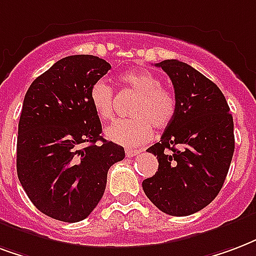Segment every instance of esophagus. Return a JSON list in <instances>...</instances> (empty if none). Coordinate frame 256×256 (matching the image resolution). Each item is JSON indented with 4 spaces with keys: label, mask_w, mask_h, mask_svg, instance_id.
<instances>
[{
    "label": "esophagus",
    "mask_w": 256,
    "mask_h": 256,
    "mask_svg": "<svg viewBox=\"0 0 256 256\" xmlns=\"http://www.w3.org/2000/svg\"><path fill=\"white\" fill-rule=\"evenodd\" d=\"M140 153H141V150H137V149H126V156L128 157H134Z\"/></svg>",
    "instance_id": "obj_1"
}]
</instances>
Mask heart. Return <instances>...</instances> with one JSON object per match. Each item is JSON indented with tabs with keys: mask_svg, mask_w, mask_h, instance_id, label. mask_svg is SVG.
Instances as JSON below:
<instances>
[{
	"mask_svg": "<svg viewBox=\"0 0 256 256\" xmlns=\"http://www.w3.org/2000/svg\"><path fill=\"white\" fill-rule=\"evenodd\" d=\"M124 88L137 94L130 115L119 119L106 128V136L124 146H138L146 142L156 130L166 128L176 112V98L171 90L162 86V80L149 72H128L120 76ZM92 108L102 120L114 116V90L106 81H96L90 90Z\"/></svg>",
	"mask_w": 256,
	"mask_h": 256,
	"instance_id": "obj_1",
	"label": "heart"
}]
</instances>
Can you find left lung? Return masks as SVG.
Wrapping results in <instances>:
<instances>
[{
  "label": "left lung",
  "mask_w": 256,
  "mask_h": 256,
  "mask_svg": "<svg viewBox=\"0 0 256 256\" xmlns=\"http://www.w3.org/2000/svg\"><path fill=\"white\" fill-rule=\"evenodd\" d=\"M156 66L171 78L176 112L162 140L148 148L158 170L142 188L162 212L183 217L218 196L234 156V118L218 86L198 70L178 60Z\"/></svg>",
  "instance_id": "1"
}]
</instances>
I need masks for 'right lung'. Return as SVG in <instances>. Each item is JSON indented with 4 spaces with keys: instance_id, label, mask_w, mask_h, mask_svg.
<instances>
[{
    "instance_id": "add662e5",
    "label": "right lung",
    "mask_w": 256,
    "mask_h": 256,
    "mask_svg": "<svg viewBox=\"0 0 256 256\" xmlns=\"http://www.w3.org/2000/svg\"><path fill=\"white\" fill-rule=\"evenodd\" d=\"M110 69L99 56H65L26 94L17 176L32 204L51 218H86L103 196L110 166L124 158L120 145L102 137L90 99L92 85Z\"/></svg>"
}]
</instances>
